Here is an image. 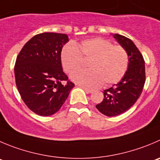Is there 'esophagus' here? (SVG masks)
Wrapping results in <instances>:
<instances>
[{"mask_svg": "<svg viewBox=\"0 0 160 160\" xmlns=\"http://www.w3.org/2000/svg\"><path fill=\"white\" fill-rule=\"evenodd\" d=\"M81 87L82 88V89H84V90L86 91V92H87V93H91V92H92V89H87V88H86V87H83V86H81Z\"/></svg>", "mask_w": 160, "mask_h": 160, "instance_id": "esophagus-1", "label": "esophagus"}]
</instances>
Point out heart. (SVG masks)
Returning a JSON list of instances; mask_svg holds the SVG:
<instances>
[{"instance_id":"b5f03b06","label":"heart","mask_w":160,"mask_h":160,"mask_svg":"<svg viewBox=\"0 0 160 160\" xmlns=\"http://www.w3.org/2000/svg\"><path fill=\"white\" fill-rule=\"evenodd\" d=\"M60 58L63 69L68 73L80 67L82 58L90 60L89 70H79L70 76L73 82L89 89L119 82L129 65L128 54L123 47L100 38L82 41L77 46L67 44L62 48Z\"/></svg>"}]
</instances>
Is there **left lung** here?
<instances>
[{"label": "left lung", "instance_id": "1", "mask_svg": "<svg viewBox=\"0 0 160 160\" xmlns=\"http://www.w3.org/2000/svg\"><path fill=\"white\" fill-rule=\"evenodd\" d=\"M129 56L127 71L121 81L104 91V100L96 108L104 115L116 116L127 112L136 103L145 82V67L142 55L130 39L112 34Z\"/></svg>", "mask_w": 160, "mask_h": 160}]
</instances>
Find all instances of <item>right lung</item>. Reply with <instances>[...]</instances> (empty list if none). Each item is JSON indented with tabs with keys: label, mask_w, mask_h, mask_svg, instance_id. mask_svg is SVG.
I'll return each instance as SVG.
<instances>
[{
	"label": "right lung",
	"mask_w": 160,
	"mask_h": 160,
	"mask_svg": "<svg viewBox=\"0 0 160 160\" xmlns=\"http://www.w3.org/2000/svg\"><path fill=\"white\" fill-rule=\"evenodd\" d=\"M69 42L65 33H42L22 47L15 65V78L26 105L42 116L55 114L66 101L74 84L61 64L62 48Z\"/></svg>",
	"instance_id": "right-lung-1"
}]
</instances>
